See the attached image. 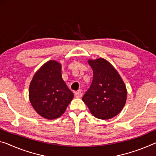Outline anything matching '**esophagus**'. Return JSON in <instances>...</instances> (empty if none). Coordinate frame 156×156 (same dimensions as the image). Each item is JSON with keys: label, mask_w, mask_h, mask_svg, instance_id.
<instances>
[{"label": "esophagus", "mask_w": 156, "mask_h": 156, "mask_svg": "<svg viewBox=\"0 0 156 156\" xmlns=\"http://www.w3.org/2000/svg\"><path fill=\"white\" fill-rule=\"evenodd\" d=\"M81 96H82V93H81L80 91L76 92L75 93V97L76 98H80Z\"/></svg>", "instance_id": "esophagus-1"}]
</instances>
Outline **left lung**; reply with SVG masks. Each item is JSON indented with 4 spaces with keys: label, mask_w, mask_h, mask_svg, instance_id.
<instances>
[{
    "label": "left lung",
    "mask_w": 156,
    "mask_h": 156,
    "mask_svg": "<svg viewBox=\"0 0 156 156\" xmlns=\"http://www.w3.org/2000/svg\"><path fill=\"white\" fill-rule=\"evenodd\" d=\"M93 77L91 84L82 98L90 113L100 119L116 116L126 104L127 90L117 71L104 58L90 60Z\"/></svg>",
    "instance_id": "obj_1"
}]
</instances>
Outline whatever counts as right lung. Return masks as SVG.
<instances>
[{"mask_svg":"<svg viewBox=\"0 0 156 156\" xmlns=\"http://www.w3.org/2000/svg\"><path fill=\"white\" fill-rule=\"evenodd\" d=\"M61 76V66L49 61L35 74L29 87L33 108L44 118L54 119L63 114L73 98Z\"/></svg>","mask_w":156,"mask_h":156,"instance_id":"right-lung-1","label":"right lung"}]
</instances>
